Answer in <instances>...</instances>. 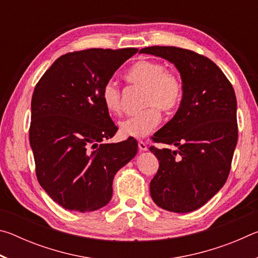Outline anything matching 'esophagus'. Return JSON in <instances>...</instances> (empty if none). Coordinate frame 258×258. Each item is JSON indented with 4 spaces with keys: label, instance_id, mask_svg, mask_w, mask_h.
Listing matches in <instances>:
<instances>
[{
    "label": "esophagus",
    "instance_id": "1",
    "mask_svg": "<svg viewBox=\"0 0 258 258\" xmlns=\"http://www.w3.org/2000/svg\"><path fill=\"white\" fill-rule=\"evenodd\" d=\"M138 146H139V150L140 151H147L148 150V147L146 145V142H143L140 140V141L138 142Z\"/></svg>",
    "mask_w": 258,
    "mask_h": 258
}]
</instances>
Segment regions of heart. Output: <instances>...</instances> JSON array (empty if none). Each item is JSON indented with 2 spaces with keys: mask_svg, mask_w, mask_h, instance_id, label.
Segmentation results:
<instances>
[{
  "mask_svg": "<svg viewBox=\"0 0 258 258\" xmlns=\"http://www.w3.org/2000/svg\"><path fill=\"white\" fill-rule=\"evenodd\" d=\"M125 80L145 89L142 107L151 108L121 120L119 133L125 138H145L160 121V113L154 106L166 113L173 112L178 107L183 97L182 81L175 74L167 72L165 64L152 60L135 62L126 73ZM101 100L109 112H119L120 90L115 82L108 81L103 85Z\"/></svg>",
  "mask_w": 258,
  "mask_h": 258,
  "instance_id": "heart-1",
  "label": "heart"
}]
</instances>
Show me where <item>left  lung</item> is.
<instances>
[{"instance_id":"obj_1","label":"left lung","mask_w":258,"mask_h":258,"mask_svg":"<svg viewBox=\"0 0 258 258\" xmlns=\"http://www.w3.org/2000/svg\"><path fill=\"white\" fill-rule=\"evenodd\" d=\"M140 53L173 63L183 97L175 115L152 139L175 146L151 147L159 160L150 195L160 208L190 213L204 206L224 185L238 141L237 99L231 83L212 60L175 46H150Z\"/></svg>"}]
</instances>
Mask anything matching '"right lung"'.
<instances>
[{
    "mask_svg": "<svg viewBox=\"0 0 258 258\" xmlns=\"http://www.w3.org/2000/svg\"><path fill=\"white\" fill-rule=\"evenodd\" d=\"M137 52L89 49L61 55L35 86L29 142L36 176L64 209L106 206L116 173L137 155L133 138L104 143L117 127L101 100L103 85Z\"/></svg>",
    "mask_w": 258,
    "mask_h": 258,
    "instance_id": "obj_1",
    "label": "right lung"
}]
</instances>
